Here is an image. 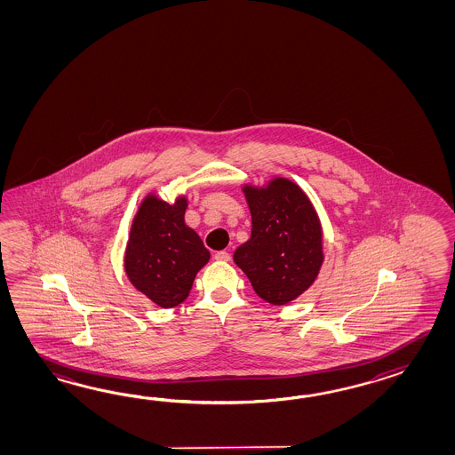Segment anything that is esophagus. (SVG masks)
Masks as SVG:
<instances>
[{
	"label": "esophagus",
	"instance_id": "obj_1",
	"mask_svg": "<svg viewBox=\"0 0 455 455\" xmlns=\"http://www.w3.org/2000/svg\"><path fill=\"white\" fill-rule=\"evenodd\" d=\"M214 259L220 261H229L231 260V253H228L226 251H220L214 253Z\"/></svg>",
	"mask_w": 455,
	"mask_h": 455
}]
</instances>
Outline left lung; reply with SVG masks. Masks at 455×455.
<instances>
[{
    "mask_svg": "<svg viewBox=\"0 0 455 455\" xmlns=\"http://www.w3.org/2000/svg\"><path fill=\"white\" fill-rule=\"evenodd\" d=\"M251 214V239L234 251V261L261 299L284 306L299 298L319 275L322 226L299 185L273 177L265 187L243 185Z\"/></svg>",
    "mask_w": 455,
    "mask_h": 455,
    "instance_id": "left-lung-1",
    "label": "left lung"
}]
</instances>
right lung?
Masks as SVG:
<instances>
[{
	"instance_id": "obj_1",
	"label": "right lung",
	"mask_w": 455,
	"mask_h": 455,
	"mask_svg": "<svg viewBox=\"0 0 455 455\" xmlns=\"http://www.w3.org/2000/svg\"><path fill=\"white\" fill-rule=\"evenodd\" d=\"M187 204V196L171 204L146 195L126 243L128 280L163 309L187 299L196 273L210 260L200 235L185 224Z\"/></svg>"
}]
</instances>
